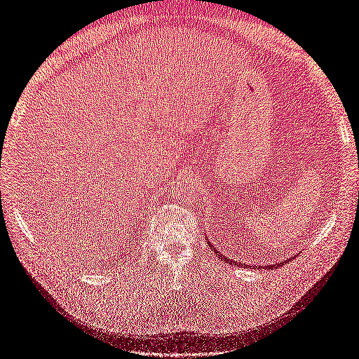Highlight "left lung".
<instances>
[{"label": "left lung", "mask_w": 359, "mask_h": 359, "mask_svg": "<svg viewBox=\"0 0 359 359\" xmlns=\"http://www.w3.org/2000/svg\"><path fill=\"white\" fill-rule=\"evenodd\" d=\"M214 252H215V255H217V257H219V255H222V254H220V251H217V249H214ZM224 262H228V263H231V264H232V262L229 260V258H226V260H224ZM287 262H289V260H285L283 263H275V264L269 266V269H271V268H272V269H273V268H277V266H280V264H281V266H283V264H286ZM266 269H268V266H266Z\"/></svg>", "instance_id": "obj_1"}]
</instances>
